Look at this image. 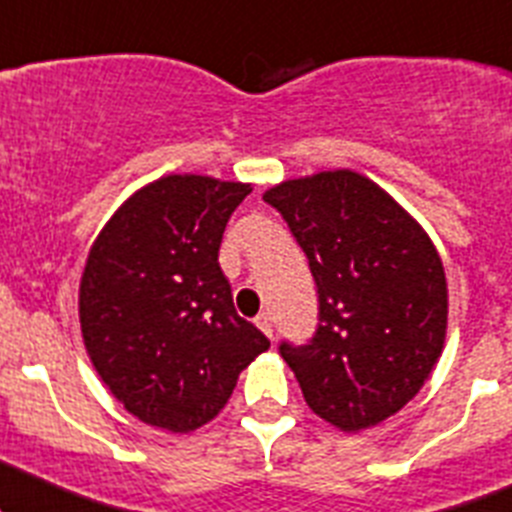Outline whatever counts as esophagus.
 Instances as JSON below:
<instances>
[{
    "instance_id": "obj_1",
    "label": "esophagus",
    "mask_w": 512,
    "mask_h": 512,
    "mask_svg": "<svg viewBox=\"0 0 512 512\" xmlns=\"http://www.w3.org/2000/svg\"><path fill=\"white\" fill-rule=\"evenodd\" d=\"M255 325L260 327V330L265 332L267 337H272V332H275V322H272L270 312H262V315H257L255 317Z\"/></svg>"
}]
</instances>
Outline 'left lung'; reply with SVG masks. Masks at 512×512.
I'll return each mask as SVG.
<instances>
[{"label": "left lung", "mask_w": 512, "mask_h": 512, "mask_svg": "<svg viewBox=\"0 0 512 512\" xmlns=\"http://www.w3.org/2000/svg\"><path fill=\"white\" fill-rule=\"evenodd\" d=\"M290 227L317 285L307 345L280 342L305 403L345 433L418 395L448 327L443 260L423 227L352 170L287 180L262 195Z\"/></svg>", "instance_id": "obj_1"}]
</instances>
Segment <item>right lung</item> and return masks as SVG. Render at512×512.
Here are the masks:
<instances>
[{
  "instance_id": "right-lung-1",
  "label": "right lung",
  "mask_w": 512,
  "mask_h": 512,
  "mask_svg": "<svg viewBox=\"0 0 512 512\" xmlns=\"http://www.w3.org/2000/svg\"><path fill=\"white\" fill-rule=\"evenodd\" d=\"M242 182L170 175L124 202L89 250L79 325L94 370L142 423L190 433L227 405L237 375L270 347L220 270Z\"/></svg>"
}]
</instances>
